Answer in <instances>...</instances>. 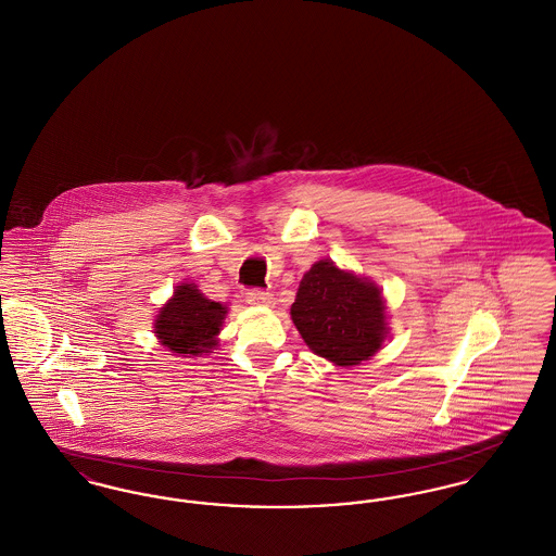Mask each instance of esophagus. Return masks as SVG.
<instances>
[{"label": "esophagus", "mask_w": 556, "mask_h": 556, "mask_svg": "<svg viewBox=\"0 0 556 556\" xmlns=\"http://www.w3.org/2000/svg\"><path fill=\"white\" fill-rule=\"evenodd\" d=\"M245 302L252 304V306H273L275 298H273V293H268V291L254 290L248 291Z\"/></svg>", "instance_id": "34e87169"}]
</instances>
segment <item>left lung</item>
Listing matches in <instances>:
<instances>
[{"label": "left lung", "instance_id": "left-lung-1", "mask_svg": "<svg viewBox=\"0 0 556 556\" xmlns=\"http://www.w3.org/2000/svg\"><path fill=\"white\" fill-rule=\"evenodd\" d=\"M381 290L365 277L318 261L304 273L291 320L306 345L338 367L369 361L388 338Z\"/></svg>", "mask_w": 556, "mask_h": 556}]
</instances>
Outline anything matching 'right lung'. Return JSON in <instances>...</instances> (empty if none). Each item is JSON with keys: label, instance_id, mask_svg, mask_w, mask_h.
<instances>
[{"label": "right lung", "instance_id": "add662e5", "mask_svg": "<svg viewBox=\"0 0 556 556\" xmlns=\"http://www.w3.org/2000/svg\"><path fill=\"white\" fill-rule=\"evenodd\" d=\"M225 317V304L208 300L195 283H181L160 308L154 333L160 344L177 356H198L218 344L216 336Z\"/></svg>", "mask_w": 556, "mask_h": 556}]
</instances>
